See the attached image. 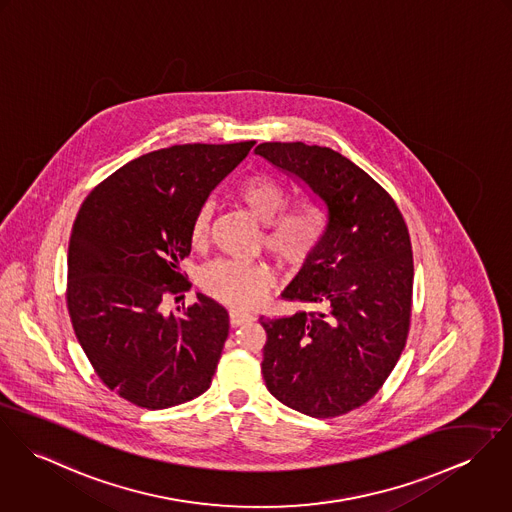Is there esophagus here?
Listing matches in <instances>:
<instances>
[{"mask_svg": "<svg viewBox=\"0 0 512 512\" xmlns=\"http://www.w3.org/2000/svg\"><path fill=\"white\" fill-rule=\"evenodd\" d=\"M251 320H253L251 314H245V312H239V310H231V312H229V324H231L233 328L243 326V324H249Z\"/></svg>", "mask_w": 512, "mask_h": 512, "instance_id": "34e87169", "label": "esophagus"}]
</instances>
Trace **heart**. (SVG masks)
Instances as JSON below:
<instances>
[{"instance_id":"heart-1","label":"heart","mask_w":512,"mask_h":512,"mask_svg":"<svg viewBox=\"0 0 512 512\" xmlns=\"http://www.w3.org/2000/svg\"><path fill=\"white\" fill-rule=\"evenodd\" d=\"M237 196L251 214L265 224L263 241L283 263L304 265L324 243L328 235V212L316 198H298L288 202V192L279 180L267 174H251L237 186ZM212 222V202H202L190 224V239L202 245ZM275 273L265 261L216 259L200 273L202 288L216 300L233 308L257 306Z\"/></svg>"}]
</instances>
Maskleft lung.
Returning a JSON list of instances; mask_svg holds the SVG:
<instances>
[{"instance_id":"8db88e82","label":"left lung","mask_w":512,"mask_h":512,"mask_svg":"<svg viewBox=\"0 0 512 512\" xmlns=\"http://www.w3.org/2000/svg\"><path fill=\"white\" fill-rule=\"evenodd\" d=\"M328 206V235L283 296L308 310L265 318L263 379L288 408L347 414L377 395L406 345L412 245L391 194L340 153L296 143L255 149Z\"/></svg>"}]
</instances>
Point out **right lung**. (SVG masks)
<instances>
[{"label":"right lung","mask_w":512,"mask_h":512,"mask_svg":"<svg viewBox=\"0 0 512 512\" xmlns=\"http://www.w3.org/2000/svg\"><path fill=\"white\" fill-rule=\"evenodd\" d=\"M255 141L174 145L102 180L82 202L68 245L66 306L102 383L135 406L161 410L210 389L228 310L206 294L169 308L190 288L180 261L190 224L212 188Z\"/></svg>","instance_id":"obj_1"}]
</instances>
